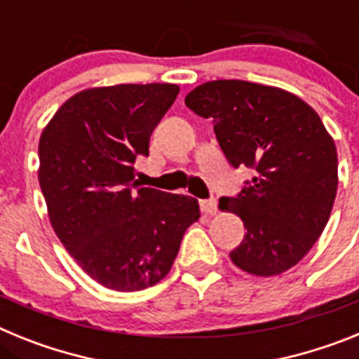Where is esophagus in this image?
<instances>
[{
    "instance_id": "34e87169",
    "label": "esophagus",
    "mask_w": 359,
    "mask_h": 359,
    "mask_svg": "<svg viewBox=\"0 0 359 359\" xmlns=\"http://www.w3.org/2000/svg\"><path fill=\"white\" fill-rule=\"evenodd\" d=\"M199 207H201L205 214L214 215L217 212V201L215 199H203V201H199Z\"/></svg>"
}]
</instances>
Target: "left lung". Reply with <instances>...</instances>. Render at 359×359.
<instances>
[{"instance_id":"obj_1","label":"left lung","mask_w":359,"mask_h":359,"mask_svg":"<svg viewBox=\"0 0 359 359\" xmlns=\"http://www.w3.org/2000/svg\"><path fill=\"white\" fill-rule=\"evenodd\" d=\"M212 118L224 156L253 177L219 208L243 219L246 233L231 262L257 277L293 268L322 236L338 189L332 136L309 104L275 86L210 81L185 97Z\"/></svg>"}]
</instances>
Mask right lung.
<instances>
[{
  "label": "right lung",
  "instance_id": "add662e5",
  "mask_svg": "<svg viewBox=\"0 0 359 359\" xmlns=\"http://www.w3.org/2000/svg\"><path fill=\"white\" fill-rule=\"evenodd\" d=\"M176 84H116L69 97L39 138V185L53 231L100 286L140 291L169 273L198 199L135 182L136 158Z\"/></svg>",
  "mask_w": 359,
  "mask_h": 359
}]
</instances>
